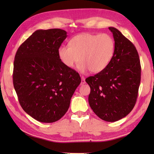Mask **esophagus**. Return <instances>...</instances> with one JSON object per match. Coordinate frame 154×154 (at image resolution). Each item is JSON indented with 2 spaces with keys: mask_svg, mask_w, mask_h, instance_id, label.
Segmentation results:
<instances>
[{
  "mask_svg": "<svg viewBox=\"0 0 154 154\" xmlns=\"http://www.w3.org/2000/svg\"><path fill=\"white\" fill-rule=\"evenodd\" d=\"M85 83V77L83 76H81V85H84Z\"/></svg>",
  "mask_w": 154,
  "mask_h": 154,
  "instance_id": "34e87169",
  "label": "esophagus"
}]
</instances>
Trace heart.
Listing matches in <instances>:
<instances>
[{
	"mask_svg": "<svg viewBox=\"0 0 154 154\" xmlns=\"http://www.w3.org/2000/svg\"><path fill=\"white\" fill-rule=\"evenodd\" d=\"M115 50L114 38L108 34L83 33L76 35L69 41V45H61L58 49V56L67 67H73L81 60L78 69L99 73L105 69Z\"/></svg>",
	"mask_w": 154,
	"mask_h": 154,
	"instance_id": "1",
	"label": "heart"
}]
</instances>
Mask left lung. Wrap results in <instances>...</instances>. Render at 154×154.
<instances>
[{"label": "left lung", "instance_id": "left-lung-1", "mask_svg": "<svg viewBox=\"0 0 154 154\" xmlns=\"http://www.w3.org/2000/svg\"><path fill=\"white\" fill-rule=\"evenodd\" d=\"M115 50L109 65L85 79L91 88L89 103L93 112L107 122L127 116L134 106L141 79V65L134 45L121 32L109 27Z\"/></svg>", "mask_w": 154, "mask_h": 154}]
</instances>
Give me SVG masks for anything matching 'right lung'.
Masks as SVG:
<instances>
[{"instance_id":"right-lung-1","label":"right lung","mask_w":154,"mask_h":154,"mask_svg":"<svg viewBox=\"0 0 154 154\" xmlns=\"http://www.w3.org/2000/svg\"><path fill=\"white\" fill-rule=\"evenodd\" d=\"M61 29L35 31L18 49L13 85L26 112L39 122H56L66 113L72 96L81 83L77 72L58 56L67 38Z\"/></svg>"}]
</instances>
